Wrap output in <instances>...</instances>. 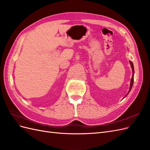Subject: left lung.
<instances>
[{
	"label": "left lung",
	"mask_w": 150,
	"mask_h": 150,
	"mask_svg": "<svg viewBox=\"0 0 150 150\" xmlns=\"http://www.w3.org/2000/svg\"><path fill=\"white\" fill-rule=\"evenodd\" d=\"M129 62H130V64H131V67H132V78H131V84H130V88H129V92L128 93H129V91H130L131 90V89H132V85H133V82H134V66H133V64H132V62H131V61H129ZM127 95H126V96H127Z\"/></svg>",
	"instance_id": "obj_1"
}]
</instances>
